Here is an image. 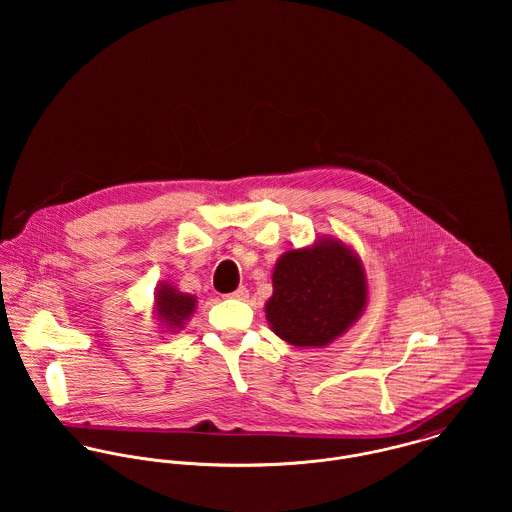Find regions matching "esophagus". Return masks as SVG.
<instances>
[{
    "instance_id": "1",
    "label": "esophagus",
    "mask_w": 512,
    "mask_h": 512,
    "mask_svg": "<svg viewBox=\"0 0 512 512\" xmlns=\"http://www.w3.org/2000/svg\"><path fill=\"white\" fill-rule=\"evenodd\" d=\"M228 297H232V299H246V297H248V290H246L244 286H240L238 290L228 293Z\"/></svg>"
}]
</instances>
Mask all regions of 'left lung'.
I'll list each match as a JSON object with an SVG mask.
<instances>
[{"label":"left lung","mask_w":512,"mask_h":512,"mask_svg":"<svg viewBox=\"0 0 512 512\" xmlns=\"http://www.w3.org/2000/svg\"><path fill=\"white\" fill-rule=\"evenodd\" d=\"M266 317L295 347H325L353 325L366 303L365 272L341 242L286 252L274 270Z\"/></svg>","instance_id":"left-lung-1"}]
</instances>
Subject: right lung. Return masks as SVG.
<instances>
[{
    "label": "right lung",
    "mask_w": 512,
    "mask_h": 512,
    "mask_svg": "<svg viewBox=\"0 0 512 512\" xmlns=\"http://www.w3.org/2000/svg\"><path fill=\"white\" fill-rule=\"evenodd\" d=\"M195 297L177 293L169 286H161L157 293V311L159 317L171 327H181L183 321L193 313Z\"/></svg>",
    "instance_id": "1"
}]
</instances>
